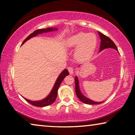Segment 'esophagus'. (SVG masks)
Segmentation results:
<instances>
[{
    "instance_id": "34e87169",
    "label": "esophagus",
    "mask_w": 135,
    "mask_h": 135,
    "mask_svg": "<svg viewBox=\"0 0 135 135\" xmlns=\"http://www.w3.org/2000/svg\"><path fill=\"white\" fill-rule=\"evenodd\" d=\"M68 71H69V73L70 74H73L74 73L73 68H72V67L68 68Z\"/></svg>"
}]
</instances>
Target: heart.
I'll return each instance as SVG.
<instances>
[{
  "mask_svg": "<svg viewBox=\"0 0 135 135\" xmlns=\"http://www.w3.org/2000/svg\"><path fill=\"white\" fill-rule=\"evenodd\" d=\"M98 44L97 36L93 33L80 32L74 35L69 39V47H77L75 55L79 60L89 58L95 51Z\"/></svg>",
  "mask_w": 135,
  "mask_h": 135,
  "instance_id": "obj_1",
  "label": "heart"
}]
</instances>
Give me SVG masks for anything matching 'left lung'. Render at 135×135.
<instances>
[{
	"label": "left lung",
	"mask_w": 135,
	"mask_h": 135,
	"mask_svg": "<svg viewBox=\"0 0 135 135\" xmlns=\"http://www.w3.org/2000/svg\"><path fill=\"white\" fill-rule=\"evenodd\" d=\"M98 34L99 35V37L101 38V45L100 47H99V50H102L105 49H108V48H112V49H114L116 50H117V46L114 43V42L110 39L109 37L108 36H105L102 33L100 32H98ZM75 93H76L77 97L80 100L83 102L85 104H99L102 103L103 102H95V101H91L90 99H88L87 98L85 97L84 95L81 93V92L79 90V81L77 79V77H75Z\"/></svg>",
	"instance_id": "8db88e82"
}]
</instances>
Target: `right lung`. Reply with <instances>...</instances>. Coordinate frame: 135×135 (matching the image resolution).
<instances>
[{
    "instance_id": "add662e5",
    "label": "right lung",
    "mask_w": 135,
    "mask_h": 135,
    "mask_svg": "<svg viewBox=\"0 0 135 135\" xmlns=\"http://www.w3.org/2000/svg\"><path fill=\"white\" fill-rule=\"evenodd\" d=\"M53 30H57L56 28H47V29H37V30H36L34 31L32 33L29 35V36L27 37V38H25V40H24L23 43H22V45L25 43V42H26L27 40H29V38L37 36V35L38 34H42L43 32H50V31H52ZM69 75V72L68 71L67 69H64L63 71L61 73V74L59 75V77L57 79V80L55 82V85L53 86L52 90H51V93L49 94V95L48 96L47 98H45V99H42L41 101H32L30 100H28V99H25V100L27 101L29 103H30L31 104L33 105V106H37V107H44V106H47L49 105H50L55 102V99L57 97V93H58V90L59 86H60L61 83L62 82V81L64 79L66 75Z\"/></svg>"
}]
</instances>
